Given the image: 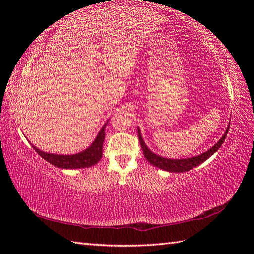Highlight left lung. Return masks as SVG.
<instances>
[{"mask_svg":"<svg viewBox=\"0 0 254 254\" xmlns=\"http://www.w3.org/2000/svg\"><path fill=\"white\" fill-rule=\"evenodd\" d=\"M228 130H229V126L227 127V130H226L225 134L223 135V137L220 138L219 141L214 145V146L210 147L208 150H206V152L202 153L201 155L194 156V157H191V158L169 159V158H165V157H163V156L156 155L155 153H153L152 150H150L147 147V145L145 144L144 139L142 137L141 130H139V127H137L138 139H139V143H141V146H142L145 158H146L153 166L157 167V168H159V169L169 171V172H186V171L193 169L194 167H196L198 165H201L202 163H204L205 160L208 159L210 156L216 153L217 150L219 149V147L222 146L226 136H227Z\"/></svg>","mask_w":254,"mask_h":254,"instance_id":"obj_1","label":"left lung"}]
</instances>
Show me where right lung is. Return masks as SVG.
Segmentation results:
<instances>
[{
	"instance_id": "right-lung-1",
	"label": "right lung",
	"mask_w": 254,
	"mask_h": 254,
	"mask_svg": "<svg viewBox=\"0 0 254 254\" xmlns=\"http://www.w3.org/2000/svg\"><path fill=\"white\" fill-rule=\"evenodd\" d=\"M108 121L101 127L99 133L97 134L94 142L91 143L88 148H86L83 152L73 155H62V154H52L42 152L39 148H37L35 145L31 144V146L40 155L42 158L46 159L48 163L51 165L59 167L62 169H78V168H86V167H91L96 165L102 157V145H104L105 136H106V127Z\"/></svg>"
}]
</instances>
